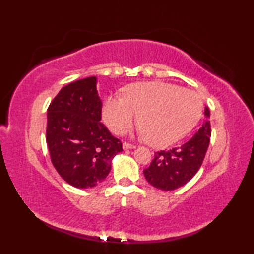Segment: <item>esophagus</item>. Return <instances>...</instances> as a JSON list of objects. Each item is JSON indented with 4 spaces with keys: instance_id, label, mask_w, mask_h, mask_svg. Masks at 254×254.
I'll return each instance as SVG.
<instances>
[{
    "instance_id": "34e87169",
    "label": "esophagus",
    "mask_w": 254,
    "mask_h": 254,
    "mask_svg": "<svg viewBox=\"0 0 254 254\" xmlns=\"http://www.w3.org/2000/svg\"><path fill=\"white\" fill-rule=\"evenodd\" d=\"M132 148H135V146H134L133 144H130L127 142L123 143V149H132Z\"/></svg>"
}]
</instances>
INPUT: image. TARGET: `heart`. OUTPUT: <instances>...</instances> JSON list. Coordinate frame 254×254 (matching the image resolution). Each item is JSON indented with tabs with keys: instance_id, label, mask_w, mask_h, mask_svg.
Segmentation results:
<instances>
[{
	"instance_id": "1",
	"label": "heart",
	"mask_w": 254,
	"mask_h": 254,
	"mask_svg": "<svg viewBox=\"0 0 254 254\" xmlns=\"http://www.w3.org/2000/svg\"><path fill=\"white\" fill-rule=\"evenodd\" d=\"M203 101L195 91L163 82L128 86L124 96H109L102 118L111 131L123 133L137 120L146 141L156 147L168 146L185 137L196 126Z\"/></svg>"
}]
</instances>
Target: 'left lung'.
<instances>
[{"instance_id":"1","label":"left lung","mask_w":254,"mask_h":254,"mask_svg":"<svg viewBox=\"0 0 254 254\" xmlns=\"http://www.w3.org/2000/svg\"><path fill=\"white\" fill-rule=\"evenodd\" d=\"M205 119L191 139L179 147L156 152L144 176L153 187L171 191L185 186L198 171L210 141V112L205 107Z\"/></svg>"}]
</instances>
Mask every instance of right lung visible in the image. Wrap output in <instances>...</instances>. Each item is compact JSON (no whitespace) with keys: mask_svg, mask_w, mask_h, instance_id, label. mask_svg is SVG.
I'll return each instance as SVG.
<instances>
[{"mask_svg":"<svg viewBox=\"0 0 254 254\" xmlns=\"http://www.w3.org/2000/svg\"><path fill=\"white\" fill-rule=\"evenodd\" d=\"M96 76L68 84L48 107L46 139L56 170L75 188L104 181L122 143L100 122Z\"/></svg>","mask_w":254,"mask_h":254,"instance_id":"1","label":"right lung"}]
</instances>
